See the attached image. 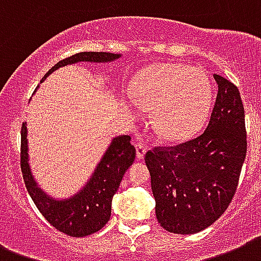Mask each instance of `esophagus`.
Listing matches in <instances>:
<instances>
[{
  "mask_svg": "<svg viewBox=\"0 0 261 261\" xmlns=\"http://www.w3.org/2000/svg\"><path fill=\"white\" fill-rule=\"evenodd\" d=\"M136 147V158L140 161V159H144L145 152H147V147L144 144H141V143H136L135 144Z\"/></svg>",
  "mask_w": 261,
  "mask_h": 261,
  "instance_id": "obj_1",
  "label": "esophagus"
}]
</instances>
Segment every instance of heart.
I'll return each instance as SVG.
<instances>
[{"label": "heart", "mask_w": 261, "mask_h": 261, "mask_svg": "<svg viewBox=\"0 0 261 261\" xmlns=\"http://www.w3.org/2000/svg\"><path fill=\"white\" fill-rule=\"evenodd\" d=\"M135 96L152 109L151 124L159 137L182 141L193 136L207 120L213 106V84L200 68L184 64H161L140 74L133 86ZM136 99L125 103L135 108Z\"/></svg>", "instance_id": "1"}]
</instances>
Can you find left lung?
Listing matches in <instances>:
<instances>
[{
    "instance_id": "obj_1",
    "label": "left lung",
    "mask_w": 261,
    "mask_h": 261,
    "mask_svg": "<svg viewBox=\"0 0 261 261\" xmlns=\"http://www.w3.org/2000/svg\"><path fill=\"white\" fill-rule=\"evenodd\" d=\"M218 95L207 129L175 147L145 153L163 229L195 234L211 226L229 207L246 155L245 112L233 83L214 74Z\"/></svg>"
}]
</instances>
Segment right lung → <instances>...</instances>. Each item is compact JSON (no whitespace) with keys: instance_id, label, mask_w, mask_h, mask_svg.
Segmentation results:
<instances>
[{"instance_id":"obj_1","label":"right lung","mask_w":261,"mask_h":261,"mask_svg":"<svg viewBox=\"0 0 261 261\" xmlns=\"http://www.w3.org/2000/svg\"><path fill=\"white\" fill-rule=\"evenodd\" d=\"M121 54L105 53V51H83L57 62L44 74L40 83L44 82L48 74L65 65L76 62H96L106 64L118 60ZM136 149L130 144L128 135L114 137L103 153L100 162L96 165L94 173L84 187L68 199H53L39 188L31 173L28 163L27 122L21 125V173L24 182L32 201L35 203L40 214L56 229L70 237H86L94 234L106 225L112 215V200L117 189L135 161Z\"/></svg>"}]
</instances>
